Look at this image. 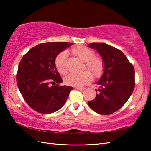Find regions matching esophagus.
<instances>
[{
    "instance_id": "obj_1",
    "label": "esophagus",
    "mask_w": 151,
    "mask_h": 151,
    "mask_svg": "<svg viewBox=\"0 0 151 151\" xmlns=\"http://www.w3.org/2000/svg\"><path fill=\"white\" fill-rule=\"evenodd\" d=\"M76 89H77V90H80V91H83V90H85V88H84V87H76Z\"/></svg>"
}]
</instances>
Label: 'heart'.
<instances>
[{
  "label": "heart",
  "instance_id": "b5f03b06",
  "mask_svg": "<svg viewBox=\"0 0 151 151\" xmlns=\"http://www.w3.org/2000/svg\"><path fill=\"white\" fill-rule=\"evenodd\" d=\"M73 52L85 62L86 67L91 70L94 75H101L104 69V63L100 58L94 57V52L91 48L86 47H80L73 49ZM68 57L67 51H63L59 53L55 58V66L58 71L65 74L67 71L66 66V60ZM92 80V75L88 71L81 73H70L65 78V83L68 85L73 86H82L90 83Z\"/></svg>",
  "mask_w": 151,
  "mask_h": 151
}]
</instances>
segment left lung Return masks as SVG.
<instances>
[{"label":"left lung","mask_w":151,"mask_h":151,"mask_svg":"<svg viewBox=\"0 0 151 151\" xmlns=\"http://www.w3.org/2000/svg\"><path fill=\"white\" fill-rule=\"evenodd\" d=\"M89 48L96 50L104 63L103 73L96 82V97L88 102L97 113L107 115L120 109L129 100L134 88V70L123 52L105 43L93 42Z\"/></svg>","instance_id":"1"}]
</instances>
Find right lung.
<instances>
[{"mask_svg": "<svg viewBox=\"0 0 151 151\" xmlns=\"http://www.w3.org/2000/svg\"><path fill=\"white\" fill-rule=\"evenodd\" d=\"M73 43L46 42L35 46L23 56L17 75L18 87L24 101L42 114L58 111L66 103L71 90L69 86H60L63 79L55 66L57 56ZM58 83L50 86L49 83Z\"/></svg>", "mask_w": 151, "mask_h": 151, "instance_id": "add662e5", "label": "right lung"}]
</instances>
